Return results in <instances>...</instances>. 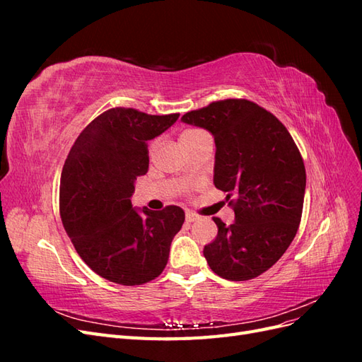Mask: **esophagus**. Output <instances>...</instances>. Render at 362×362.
<instances>
[{
	"instance_id": "esophagus-1",
	"label": "esophagus",
	"mask_w": 362,
	"mask_h": 362,
	"mask_svg": "<svg viewBox=\"0 0 362 362\" xmlns=\"http://www.w3.org/2000/svg\"><path fill=\"white\" fill-rule=\"evenodd\" d=\"M198 218H199V216L198 214H196V213H193V211H185V221H187V222H196V221H198Z\"/></svg>"
}]
</instances>
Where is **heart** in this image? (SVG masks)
<instances>
[{"mask_svg": "<svg viewBox=\"0 0 362 362\" xmlns=\"http://www.w3.org/2000/svg\"><path fill=\"white\" fill-rule=\"evenodd\" d=\"M196 133H199V129H187V131H184V133L181 134V141H184L185 139L194 136Z\"/></svg>", "mask_w": 362, "mask_h": 362, "instance_id": "obj_1", "label": "heart"}]
</instances>
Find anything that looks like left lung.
I'll return each mask as SVG.
<instances>
[{"label":"left lung","mask_w":362,"mask_h":362,"mask_svg":"<svg viewBox=\"0 0 362 362\" xmlns=\"http://www.w3.org/2000/svg\"><path fill=\"white\" fill-rule=\"evenodd\" d=\"M181 120L213 134L214 185L226 201L234 196V223L213 217L218 231L204 247L208 266L229 281L257 278L298 233L306 185L300 152L275 116L247 100L216 101Z\"/></svg>","instance_id":"obj_1"}]
</instances>
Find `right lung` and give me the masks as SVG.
Segmentation results:
<instances>
[{
	"label": "right lung",
	"instance_id": "right-lung-1",
	"mask_svg": "<svg viewBox=\"0 0 362 362\" xmlns=\"http://www.w3.org/2000/svg\"><path fill=\"white\" fill-rule=\"evenodd\" d=\"M178 117L110 108L81 131L64 161L63 226L81 259L104 279L141 286L168 264L170 243L184 223L182 208H133L131 196L137 177L148 172V140Z\"/></svg>",
	"mask_w": 362,
	"mask_h": 362
}]
</instances>
